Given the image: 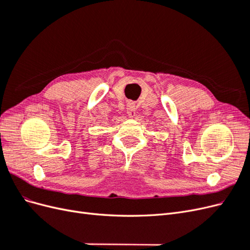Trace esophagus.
<instances>
[{"label":"esophagus","mask_w":250,"mask_h":250,"mask_svg":"<svg viewBox=\"0 0 250 250\" xmlns=\"http://www.w3.org/2000/svg\"><path fill=\"white\" fill-rule=\"evenodd\" d=\"M127 113L130 118L135 116V105L133 102H128L127 103Z\"/></svg>","instance_id":"34e87169"}]
</instances>
